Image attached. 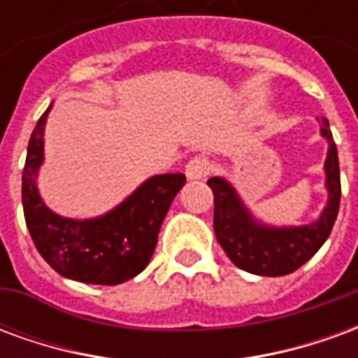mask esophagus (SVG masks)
<instances>
[{
  "label": "esophagus",
  "mask_w": 358,
  "mask_h": 358,
  "mask_svg": "<svg viewBox=\"0 0 358 358\" xmlns=\"http://www.w3.org/2000/svg\"><path fill=\"white\" fill-rule=\"evenodd\" d=\"M210 169H213V166H210V161L207 157H192L186 164V176L189 180H203L209 176Z\"/></svg>",
  "instance_id": "obj_1"
}]
</instances>
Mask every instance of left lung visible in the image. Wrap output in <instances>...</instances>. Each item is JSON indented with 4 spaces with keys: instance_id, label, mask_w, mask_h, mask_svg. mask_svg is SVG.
Here are the masks:
<instances>
[{
    "instance_id": "left-lung-1",
    "label": "left lung",
    "mask_w": 358,
    "mask_h": 358,
    "mask_svg": "<svg viewBox=\"0 0 358 358\" xmlns=\"http://www.w3.org/2000/svg\"><path fill=\"white\" fill-rule=\"evenodd\" d=\"M322 136L330 143L326 159L328 205L316 222L299 228H266L257 224L241 205L234 187L222 178H209L207 184L215 195V234L236 266L259 276H284L303 266L328 240L338 218L341 199L338 148L328 120H324Z\"/></svg>"
}]
</instances>
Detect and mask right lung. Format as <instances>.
I'll return each mask as SVG.
<instances>
[{
    "mask_svg": "<svg viewBox=\"0 0 358 358\" xmlns=\"http://www.w3.org/2000/svg\"><path fill=\"white\" fill-rule=\"evenodd\" d=\"M50 109L36 122L22 169V209L28 232L45 263L61 276L84 284H122L148 266L166 210L186 184V176H153L101 218L59 217L43 205L36 187L43 159V126Z\"/></svg>",
    "mask_w": 358,
    "mask_h": 358,
    "instance_id": "add662e5",
    "label": "right lung"
}]
</instances>
